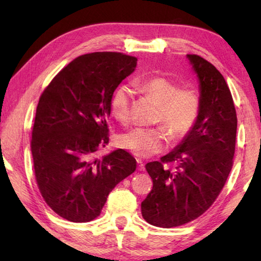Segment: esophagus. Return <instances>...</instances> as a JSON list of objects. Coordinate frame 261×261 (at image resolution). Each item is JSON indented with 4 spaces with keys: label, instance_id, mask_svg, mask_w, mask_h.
I'll return each instance as SVG.
<instances>
[{
    "label": "esophagus",
    "instance_id": "34e87169",
    "mask_svg": "<svg viewBox=\"0 0 261 261\" xmlns=\"http://www.w3.org/2000/svg\"><path fill=\"white\" fill-rule=\"evenodd\" d=\"M137 163H138V170H144V163L140 159H137Z\"/></svg>",
    "mask_w": 261,
    "mask_h": 261
}]
</instances>
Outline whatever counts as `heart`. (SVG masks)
I'll use <instances>...</instances> for the list:
<instances>
[{"mask_svg":"<svg viewBox=\"0 0 261 261\" xmlns=\"http://www.w3.org/2000/svg\"><path fill=\"white\" fill-rule=\"evenodd\" d=\"M136 86L159 103L156 122H161L170 131L174 139L184 137L192 129L199 113V95L191 87H178L163 76H152L136 81ZM132 90L121 85L110 101V110L118 122L125 123L130 116ZM168 143L165 126L132 127L118 137V145L135 155L148 158L163 151Z\"/></svg>","mask_w":261,"mask_h":261,"instance_id":"heart-1","label":"heart"}]
</instances>
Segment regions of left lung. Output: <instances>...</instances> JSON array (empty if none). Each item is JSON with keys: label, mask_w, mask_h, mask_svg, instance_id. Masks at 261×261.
Returning a JSON list of instances; mask_svg holds the SVG:
<instances>
[{"label": "left lung", "mask_w": 261, "mask_h": 261, "mask_svg": "<svg viewBox=\"0 0 261 261\" xmlns=\"http://www.w3.org/2000/svg\"><path fill=\"white\" fill-rule=\"evenodd\" d=\"M187 57L199 83L196 123L173 151L145 166L153 188L141 202V214L162 228L182 226L210 208L224 187L235 153L237 116L226 81L208 61Z\"/></svg>", "instance_id": "obj_1"}]
</instances>
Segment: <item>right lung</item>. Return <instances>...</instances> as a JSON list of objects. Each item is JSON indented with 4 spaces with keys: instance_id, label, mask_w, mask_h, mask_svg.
Listing matches in <instances>:
<instances>
[{
    "instance_id": "right-lung-1",
    "label": "right lung",
    "mask_w": 261,
    "mask_h": 261,
    "mask_svg": "<svg viewBox=\"0 0 261 261\" xmlns=\"http://www.w3.org/2000/svg\"><path fill=\"white\" fill-rule=\"evenodd\" d=\"M136 67V57L122 53L82 55L40 96L31 140L35 178L47 205L61 218L95 219L112 190L136 170V159L122 148L95 156L109 143L114 91Z\"/></svg>"
}]
</instances>
